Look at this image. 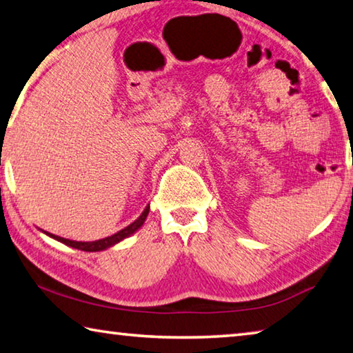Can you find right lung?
<instances>
[{
  "label": "right lung",
  "mask_w": 353,
  "mask_h": 353,
  "mask_svg": "<svg viewBox=\"0 0 353 353\" xmlns=\"http://www.w3.org/2000/svg\"><path fill=\"white\" fill-rule=\"evenodd\" d=\"M148 213H149V204L146 205L145 210L140 214L139 218H137L132 224H129L128 227H124L117 234H113L107 238H103V240H97V241H74V240H68V238H62V236H57V235H52V234H48V232H43L48 236L54 238V240L61 241L63 244H67L70 248H74V249H79V250H85V252H99V250H105L112 246H115V244L121 243L123 240H126L128 236H130L132 234H135L137 230L140 229V227L145 224V221L148 218Z\"/></svg>",
  "instance_id": "obj_1"
}]
</instances>
